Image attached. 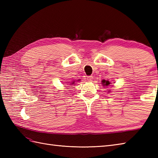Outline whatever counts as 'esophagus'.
<instances>
[{
  "label": "esophagus",
  "instance_id": "34e87169",
  "mask_svg": "<svg viewBox=\"0 0 158 158\" xmlns=\"http://www.w3.org/2000/svg\"><path fill=\"white\" fill-rule=\"evenodd\" d=\"M87 79H88V80L89 81H92V80H93V79H94V77L93 76H88V78H87Z\"/></svg>",
  "mask_w": 158,
  "mask_h": 158
}]
</instances>
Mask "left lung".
I'll return each mask as SVG.
<instances>
[{
  "instance_id": "1",
  "label": "left lung",
  "mask_w": 158,
  "mask_h": 158,
  "mask_svg": "<svg viewBox=\"0 0 158 158\" xmlns=\"http://www.w3.org/2000/svg\"><path fill=\"white\" fill-rule=\"evenodd\" d=\"M102 82V83H103V85H109L110 83L109 81H105V80H103Z\"/></svg>"
}]
</instances>
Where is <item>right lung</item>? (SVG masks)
I'll use <instances>...</instances> for the list:
<instances>
[{"mask_svg": "<svg viewBox=\"0 0 158 158\" xmlns=\"http://www.w3.org/2000/svg\"><path fill=\"white\" fill-rule=\"evenodd\" d=\"M74 83H75V82H73V83H72V84H74Z\"/></svg>", "mask_w": 158, "mask_h": 158, "instance_id": "1", "label": "right lung"}]
</instances>
